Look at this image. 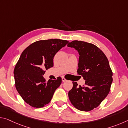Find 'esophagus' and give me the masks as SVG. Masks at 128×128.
I'll return each mask as SVG.
<instances>
[{
	"mask_svg": "<svg viewBox=\"0 0 128 128\" xmlns=\"http://www.w3.org/2000/svg\"><path fill=\"white\" fill-rule=\"evenodd\" d=\"M62 82H65V81H66V78H65L64 77H62Z\"/></svg>",
	"mask_w": 128,
	"mask_h": 128,
	"instance_id": "esophagus-1",
	"label": "esophagus"
}]
</instances>
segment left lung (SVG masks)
I'll return each instance as SVG.
<instances>
[{
  "instance_id": "left-lung-1",
  "label": "left lung",
  "mask_w": 128,
  "mask_h": 128,
  "mask_svg": "<svg viewBox=\"0 0 128 128\" xmlns=\"http://www.w3.org/2000/svg\"><path fill=\"white\" fill-rule=\"evenodd\" d=\"M68 46L78 52L77 73L85 80L82 86L73 82L69 100L77 109L90 111L100 104L110 91L113 79L109 62L103 51L92 43L73 40Z\"/></svg>"
}]
</instances>
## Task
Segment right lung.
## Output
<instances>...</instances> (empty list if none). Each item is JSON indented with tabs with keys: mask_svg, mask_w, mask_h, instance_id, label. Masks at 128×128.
<instances>
[{
	"mask_svg": "<svg viewBox=\"0 0 128 128\" xmlns=\"http://www.w3.org/2000/svg\"><path fill=\"white\" fill-rule=\"evenodd\" d=\"M68 43L50 39L32 43L24 50L14 69L15 86L26 103L36 108L50 103L54 92L62 84V78L46 82L45 69L54 66L55 54Z\"/></svg>",
	"mask_w": 128,
	"mask_h": 128,
	"instance_id": "add662e5",
	"label": "right lung"
}]
</instances>
